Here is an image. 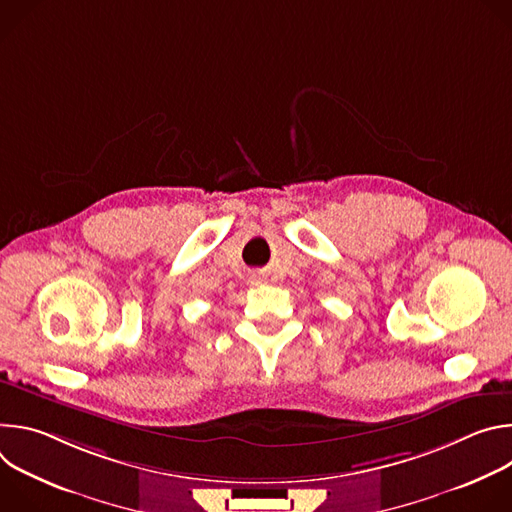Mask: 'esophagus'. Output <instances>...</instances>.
<instances>
[{"mask_svg":"<svg viewBox=\"0 0 512 512\" xmlns=\"http://www.w3.org/2000/svg\"><path fill=\"white\" fill-rule=\"evenodd\" d=\"M259 279H261V277H259Z\"/></svg>","mask_w":512,"mask_h":512,"instance_id":"1","label":"esophagus"}]
</instances>
